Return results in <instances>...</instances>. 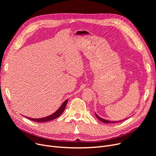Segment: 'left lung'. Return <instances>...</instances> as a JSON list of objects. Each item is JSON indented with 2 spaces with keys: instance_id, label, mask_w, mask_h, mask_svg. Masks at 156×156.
<instances>
[{
  "instance_id": "left-lung-1",
  "label": "left lung",
  "mask_w": 156,
  "mask_h": 156,
  "mask_svg": "<svg viewBox=\"0 0 156 156\" xmlns=\"http://www.w3.org/2000/svg\"><path fill=\"white\" fill-rule=\"evenodd\" d=\"M95 115H96V117L99 119L100 121H101L102 122H105V123H116V122H120L121 121H109V120H106V119H104L102 118H101V117H99V116L97 115V114L95 113Z\"/></svg>"
}]
</instances>
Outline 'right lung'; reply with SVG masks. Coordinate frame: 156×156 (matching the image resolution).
<instances>
[{
  "label": "right lung",
  "mask_w": 156,
  "mask_h": 156,
  "mask_svg": "<svg viewBox=\"0 0 156 156\" xmlns=\"http://www.w3.org/2000/svg\"><path fill=\"white\" fill-rule=\"evenodd\" d=\"M68 99L66 100L62 104V105L59 108V109H57V111L56 112H55L54 114H51V115L43 118H40V119H34V118H27L29 119H31L32 121H34L35 122H45V121H51L57 118H58L61 114L64 112V109L66 108V104L68 103Z\"/></svg>",
  "instance_id": "add662e5"
}]
</instances>
